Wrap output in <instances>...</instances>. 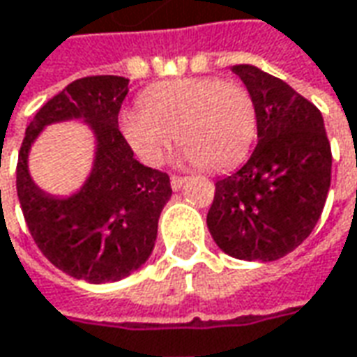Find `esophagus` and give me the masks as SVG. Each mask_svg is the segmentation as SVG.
Segmentation results:
<instances>
[{"label":"esophagus","mask_w":357,"mask_h":357,"mask_svg":"<svg viewBox=\"0 0 357 357\" xmlns=\"http://www.w3.org/2000/svg\"><path fill=\"white\" fill-rule=\"evenodd\" d=\"M169 183H172V189H174V191H179V189H181V185L185 183V178H179V176H172V178H169Z\"/></svg>","instance_id":"1"}]
</instances>
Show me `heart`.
<instances>
[{
    "label": "heart",
    "instance_id": "heart-1",
    "mask_svg": "<svg viewBox=\"0 0 357 357\" xmlns=\"http://www.w3.org/2000/svg\"><path fill=\"white\" fill-rule=\"evenodd\" d=\"M140 111L119 119L128 148L148 166L162 162L169 142L183 146L181 158L207 172L236 166L258 132L256 101L246 87L219 77H178L146 87Z\"/></svg>",
    "mask_w": 357,
    "mask_h": 357
}]
</instances>
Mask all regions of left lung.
I'll return each instance as SVG.
<instances>
[{
    "label": "left lung",
    "instance_id": "obj_1",
    "mask_svg": "<svg viewBox=\"0 0 357 357\" xmlns=\"http://www.w3.org/2000/svg\"><path fill=\"white\" fill-rule=\"evenodd\" d=\"M230 70L256 101L258 146L238 172L217 179L207 227L232 258L280 260L321 219L331 189V142L321 111L283 79L250 64Z\"/></svg>",
    "mask_w": 357,
    "mask_h": 357
}]
</instances>
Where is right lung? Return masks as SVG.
Segmentation results:
<instances>
[{
  "mask_svg": "<svg viewBox=\"0 0 357 357\" xmlns=\"http://www.w3.org/2000/svg\"><path fill=\"white\" fill-rule=\"evenodd\" d=\"M127 93L121 76L72 82L36 111L19 150L17 195L31 236L58 270L89 283L123 280L150 258L172 197L168 174L140 164L119 130ZM77 118L96 137L94 168L76 194L50 196L30 178L28 152L43 128Z\"/></svg>",
  "mask_w": 357,
  "mask_h": 357,
  "instance_id": "obj_1",
  "label": "right lung"
}]
</instances>
